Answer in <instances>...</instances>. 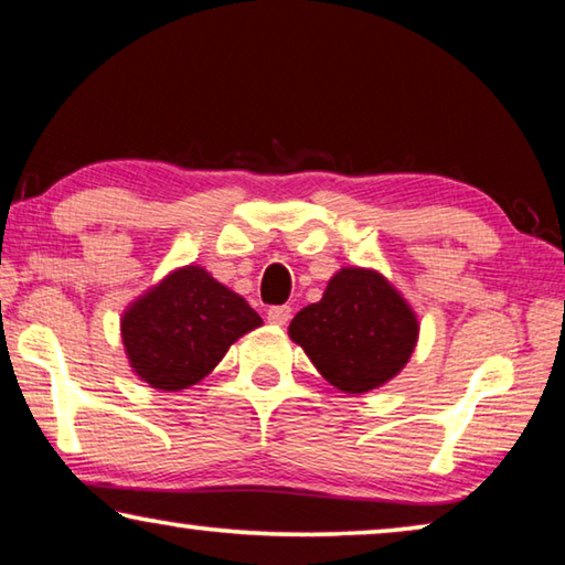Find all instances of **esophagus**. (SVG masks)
I'll return each instance as SVG.
<instances>
[{"instance_id": "1", "label": "esophagus", "mask_w": 565, "mask_h": 565, "mask_svg": "<svg viewBox=\"0 0 565 565\" xmlns=\"http://www.w3.org/2000/svg\"><path fill=\"white\" fill-rule=\"evenodd\" d=\"M266 319H269V323H276V327H284L291 319V306H269Z\"/></svg>"}]
</instances>
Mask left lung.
I'll use <instances>...</instances> for the list:
<instances>
[{"instance_id": "1", "label": "left lung", "mask_w": 565, "mask_h": 565, "mask_svg": "<svg viewBox=\"0 0 565 565\" xmlns=\"http://www.w3.org/2000/svg\"><path fill=\"white\" fill-rule=\"evenodd\" d=\"M289 333L331 386L363 394L404 369L418 323L384 276L341 269L319 303L296 313Z\"/></svg>"}]
</instances>
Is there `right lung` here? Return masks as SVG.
I'll return each instance as SVG.
<instances>
[{"mask_svg":"<svg viewBox=\"0 0 565 565\" xmlns=\"http://www.w3.org/2000/svg\"><path fill=\"white\" fill-rule=\"evenodd\" d=\"M262 317L242 296L199 266L167 276L121 319V339L137 374L154 388L199 384L228 347Z\"/></svg>","mask_w":565,"mask_h":565,"instance_id":"1","label":"right lung"}]
</instances>
